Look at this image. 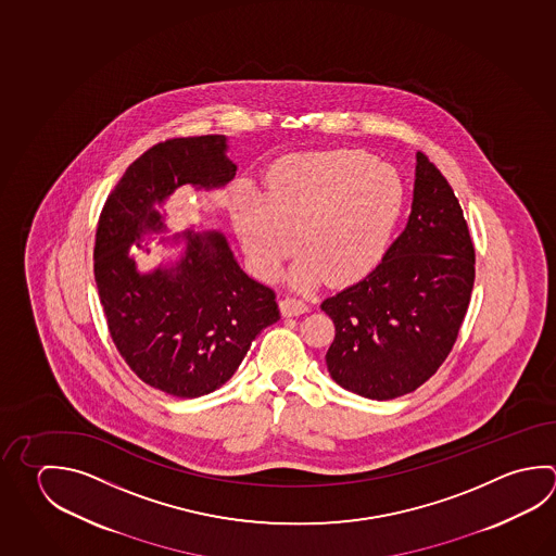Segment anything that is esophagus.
Here are the masks:
<instances>
[{"label": "esophagus", "mask_w": 556, "mask_h": 556, "mask_svg": "<svg viewBox=\"0 0 556 556\" xmlns=\"http://www.w3.org/2000/svg\"><path fill=\"white\" fill-rule=\"evenodd\" d=\"M283 317H292V315H302L309 309V305L300 300V298H283L280 302Z\"/></svg>", "instance_id": "1"}]
</instances>
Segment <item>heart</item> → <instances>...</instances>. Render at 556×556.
Instances as JSON below:
<instances>
[{"mask_svg":"<svg viewBox=\"0 0 556 556\" xmlns=\"http://www.w3.org/2000/svg\"><path fill=\"white\" fill-rule=\"evenodd\" d=\"M405 205L400 174L358 151L302 152L274 162L263 195L241 193L232 223L254 270L266 280L280 273L298 244L290 270L300 288L325 274L351 283L382 263Z\"/></svg>","mask_w":556,"mask_h":556,"instance_id":"heart-1","label":"heart"}]
</instances>
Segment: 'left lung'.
I'll return each mask as SVG.
<instances>
[{"instance_id": "obj_1", "label": "left lung", "mask_w": 556, "mask_h": 556, "mask_svg": "<svg viewBox=\"0 0 556 556\" xmlns=\"http://www.w3.org/2000/svg\"><path fill=\"white\" fill-rule=\"evenodd\" d=\"M475 261L451 184L417 152L404 232L364 280L321 303L334 324L325 354L334 382L380 402L425 384L456 343L475 288Z\"/></svg>"}]
</instances>
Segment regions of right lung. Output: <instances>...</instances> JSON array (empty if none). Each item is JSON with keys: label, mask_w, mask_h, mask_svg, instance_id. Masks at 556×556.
Segmentation results:
<instances>
[{"label": "right lung", "mask_w": 556, "mask_h": 556, "mask_svg": "<svg viewBox=\"0 0 556 556\" xmlns=\"http://www.w3.org/2000/svg\"><path fill=\"white\" fill-rule=\"evenodd\" d=\"M225 151V135L154 144L129 164L96 229L93 276L113 343L144 384L176 397L225 384L256 334L280 319L273 288L242 273L222 232H184L182 261L151 274L129 254L142 232L164 231L154 205L180 186L212 190L235 178Z\"/></svg>", "instance_id": "right-lung-1"}]
</instances>
